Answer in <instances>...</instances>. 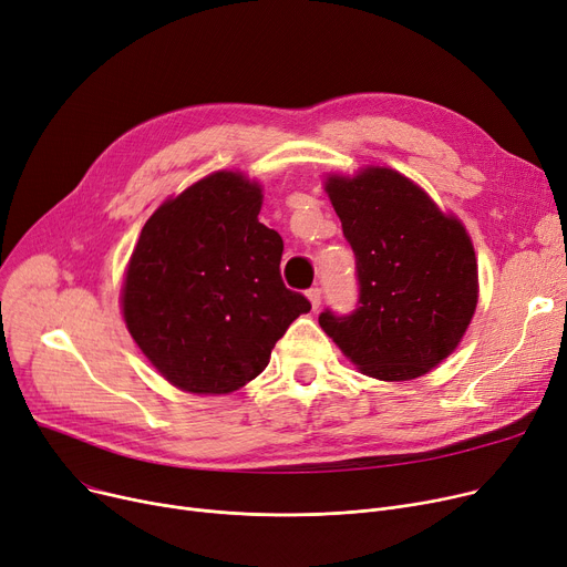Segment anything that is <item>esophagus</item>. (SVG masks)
I'll return each instance as SVG.
<instances>
[{"instance_id": "1", "label": "esophagus", "mask_w": 567, "mask_h": 567, "mask_svg": "<svg viewBox=\"0 0 567 567\" xmlns=\"http://www.w3.org/2000/svg\"><path fill=\"white\" fill-rule=\"evenodd\" d=\"M307 297H309V302H311V307H313V309H318V307H320V302H322V292H320V288H318V286L309 288V290H307Z\"/></svg>"}]
</instances>
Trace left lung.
Listing matches in <instances>:
<instances>
[{
	"mask_svg": "<svg viewBox=\"0 0 567 567\" xmlns=\"http://www.w3.org/2000/svg\"><path fill=\"white\" fill-rule=\"evenodd\" d=\"M357 260L359 307L324 309V334L363 375L405 382L446 359L478 302L474 245L410 178L369 166L324 181Z\"/></svg>",
	"mask_w": 567,
	"mask_h": 567,
	"instance_id": "8db88e82",
	"label": "left lung"
}]
</instances>
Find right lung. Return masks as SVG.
Instances as JSON below:
<instances>
[{
    "label": "right lung",
    "mask_w": 567,
    "mask_h": 567,
    "mask_svg": "<svg viewBox=\"0 0 567 567\" xmlns=\"http://www.w3.org/2000/svg\"><path fill=\"white\" fill-rule=\"evenodd\" d=\"M260 185L217 172L164 202L130 256L121 305L132 339L174 386L219 395L262 373L311 305L281 281L284 240L258 221Z\"/></svg>",
    "instance_id": "add662e5"
}]
</instances>
